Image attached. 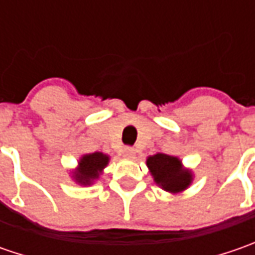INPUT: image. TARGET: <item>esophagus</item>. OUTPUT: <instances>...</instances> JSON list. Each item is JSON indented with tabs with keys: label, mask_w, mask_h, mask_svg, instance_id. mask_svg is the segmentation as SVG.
I'll list each match as a JSON object with an SVG mask.
<instances>
[{
	"label": "esophagus",
	"mask_w": 255,
	"mask_h": 255,
	"mask_svg": "<svg viewBox=\"0 0 255 255\" xmlns=\"http://www.w3.org/2000/svg\"><path fill=\"white\" fill-rule=\"evenodd\" d=\"M134 156H136V152L133 147H125L123 149V157L125 159H134Z\"/></svg>",
	"instance_id": "esophagus-1"
}]
</instances>
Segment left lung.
<instances>
[{
    "label": "left lung",
    "mask_w": 255,
    "mask_h": 255,
    "mask_svg": "<svg viewBox=\"0 0 255 255\" xmlns=\"http://www.w3.org/2000/svg\"><path fill=\"white\" fill-rule=\"evenodd\" d=\"M146 164L153 181L170 194H177L189 189L194 179L193 171L184 167L177 156L156 153L146 159Z\"/></svg>",
    "instance_id": "8db88e82"
}]
</instances>
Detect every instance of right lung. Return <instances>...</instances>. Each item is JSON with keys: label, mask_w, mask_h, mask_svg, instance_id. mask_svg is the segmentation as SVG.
<instances>
[{"label": "right lung", "mask_w": 255, "mask_h": 255, "mask_svg": "<svg viewBox=\"0 0 255 255\" xmlns=\"http://www.w3.org/2000/svg\"><path fill=\"white\" fill-rule=\"evenodd\" d=\"M109 160L111 156L102 152L82 154L78 160V166L71 171V177L79 186H91L101 177Z\"/></svg>", "instance_id": "obj_1"}]
</instances>
